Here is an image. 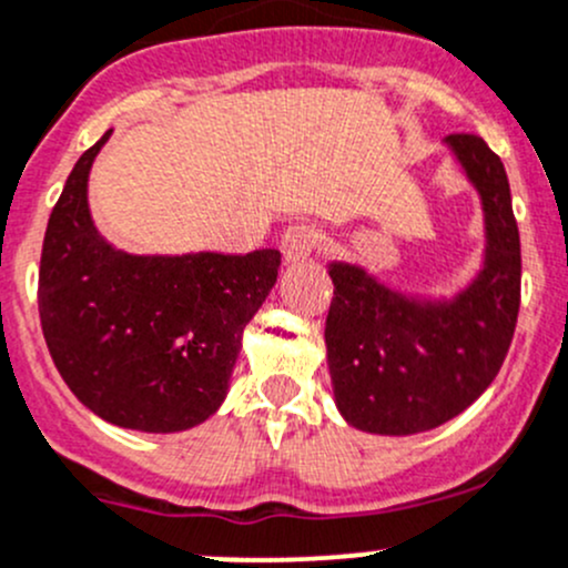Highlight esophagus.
<instances>
[{
    "label": "esophagus",
    "instance_id": "1",
    "mask_svg": "<svg viewBox=\"0 0 568 568\" xmlns=\"http://www.w3.org/2000/svg\"><path fill=\"white\" fill-rule=\"evenodd\" d=\"M315 244H318V234H315L313 225H288L283 231V239H280V250H283V258L288 264H300V261H307L313 255Z\"/></svg>",
    "mask_w": 568,
    "mask_h": 568
}]
</instances>
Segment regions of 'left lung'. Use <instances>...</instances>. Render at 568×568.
<instances>
[{
  "mask_svg": "<svg viewBox=\"0 0 568 568\" xmlns=\"http://www.w3.org/2000/svg\"><path fill=\"white\" fill-rule=\"evenodd\" d=\"M446 146L481 199L479 274L452 300H422L356 264H329L334 403L364 433L414 435L455 419L493 384L515 337L523 261L504 163L479 135H446Z\"/></svg>",
  "mask_w": 568,
  "mask_h": 568,
  "instance_id": "1",
  "label": "left lung"
}]
</instances>
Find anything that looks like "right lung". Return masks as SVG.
Wrapping results in <instances>:
<instances>
[{
  "instance_id": "right-lung-1",
  "label": "right lung",
  "mask_w": 568,
  "mask_h": 568,
  "mask_svg": "<svg viewBox=\"0 0 568 568\" xmlns=\"http://www.w3.org/2000/svg\"><path fill=\"white\" fill-rule=\"evenodd\" d=\"M81 154L48 217L38 307L51 359L100 419L141 433L206 422L229 394L242 332L277 283V250L130 255L100 236Z\"/></svg>"
}]
</instances>
